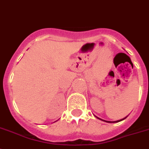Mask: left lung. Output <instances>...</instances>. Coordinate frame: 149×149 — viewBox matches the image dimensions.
I'll return each instance as SVG.
<instances>
[{"label":"left lung","instance_id":"left-lung-1","mask_svg":"<svg viewBox=\"0 0 149 149\" xmlns=\"http://www.w3.org/2000/svg\"><path fill=\"white\" fill-rule=\"evenodd\" d=\"M96 117H97V118H98V119H99V120H103V121H105V122H107V123H118V122H120V121H122V120H125V119H126V117H127V116H126V117H125V118H123V119H122V120H117V121H113V122H111V121H106V120H102V119H100V118L97 117V116H96Z\"/></svg>","mask_w":149,"mask_h":149}]
</instances>
